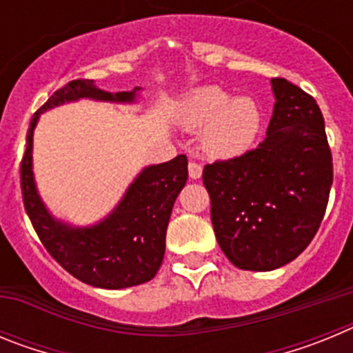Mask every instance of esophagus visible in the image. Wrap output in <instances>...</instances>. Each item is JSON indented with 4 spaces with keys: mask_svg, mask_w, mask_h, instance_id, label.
Returning a JSON list of instances; mask_svg holds the SVG:
<instances>
[{
    "mask_svg": "<svg viewBox=\"0 0 353 353\" xmlns=\"http://www.w3.org/2000/svg\"><path fill=\"white\" fill-rule=\"evenodd\" d=\"M201 174H203V168L199 166L198 162H189V176L192 180L201 179Z\"/></svg>",
    "mask_w": 353,
    "mask_h": 353,
    "instance_id": "esophagus-1",
    "label": "esophagus"
}]
</instances>
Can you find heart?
<instances>
[{
    "label": "heart",
    "instance_id": "1",
    "mask_svg": "<svg viewBox=\"0 0 353 353\" xmlns=\"http://www.w3.org/2000/svg\"><path fill=\"white\" fill-rule=\"evenodd\" d=\"M179 123L199 132V146L215 161L240 157L260 136L261 111L251 97H233L219 86H201L180 102Z\"/></svg>",
    "mask_w": 353,
    "mask_h": 353
}]
</instances>
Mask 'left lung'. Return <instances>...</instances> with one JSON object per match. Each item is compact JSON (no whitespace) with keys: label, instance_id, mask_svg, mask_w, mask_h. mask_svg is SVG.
Segmentation results:
<instances>
[{"label":"left lung","instance_id":"8db88e82","mask_svg":"<svg viewBox=\"0 0 353 353\" xmlns=\"http://www.w3.org/2000/svg\"><path fill=\"white\" fill-rule=\"evenodd\" d=\"M267 138L240 157L207 164L215 239L235 267L269 272L290 263L316 235L332 185L325 121L313 97L270 79Z\"/></svg>","mask_w":353,"mask_h":353}]
</instances>
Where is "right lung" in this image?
Returning <instances> with one entry per match:
<instances>
[{
    "label": "right lung",
    "instance_id": "right-lung-1",
    "mask_svg": "<svg viewBox=\"0 0 353 353\" xmlns=\"http://www.w3.org/2000/svg\"><path fill=\"white\" fill-rule=\"evenodd\" d=\"M143 88L105 92L93 79H77L51 95L31 118L21 166L24 208L43 248L58 263L95 288L121 290L154 279L166 251L171 210L187 182V157L145 166L134 176L114 208L101 221L77 226L58 219L43 203L33 173V134L40 117L58 105L79 101L138 104Z\"/></svg>",
    "mask_w": 353,
    "mask_h": 353
}]
</instances>
